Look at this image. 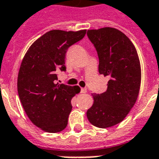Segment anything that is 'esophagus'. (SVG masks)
Returning a JSON list of instances; mask_svg holds the SVG:
<instances>
[{"instance_id": "34e87169", "label": "esophagus", "mask_w": 159, "mask_h": 159, "mask_svg": "<svg viewBox=\"0 0 159 159\" xmlns=\"http://www.w3.org/2000/svg\"><path fill=\"white\" fill-rule=\"evenodd\" d=\"M86 92V88H81V93L84 94V93Z\"/></svg>"}]
</instances>
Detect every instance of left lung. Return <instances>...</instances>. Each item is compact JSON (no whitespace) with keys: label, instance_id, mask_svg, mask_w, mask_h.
Returning a JSON list of instances; mask_svg holds the SVG:
<instances>
[{"label":"left lung","instance_id":"8db88e82","mask_svg":"<svg viewBox=\"0 0 159 159\" xmlns=\"http://www.w3.org/2000/svg\"><path fill=\"white\" fill-rule=\"evenodd\" d=\"M99 57V73L109 77L107 91L93 95L89 122L100 128L118 124L137 100L141 81L140 59L128 37L113 28L87 31Z\"/></svg>","mask_w":159,"mask_h":159}]
</instances>
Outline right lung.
Returning <instances> with one entry per match:
<instances>
[{
    "instance_id": "add662e5",
    "label": "right lung",
    "mask_w": 159,
    "mask_h": 159,
    "mask_svg": "<svg viewBox=\"0 0 159 159\" xmlns=\"http://www.w3.org/2000/svg\"><path fill=\"white\" fill-rule=\"evenodd\" d=\"M86 30H51L39 37L24 55L18 75V93L25 113L35 126L50 133L63 131L78 86L55 83L57 71H66L68 49L85 37Z\"/></svg>"
}]
</instances>
